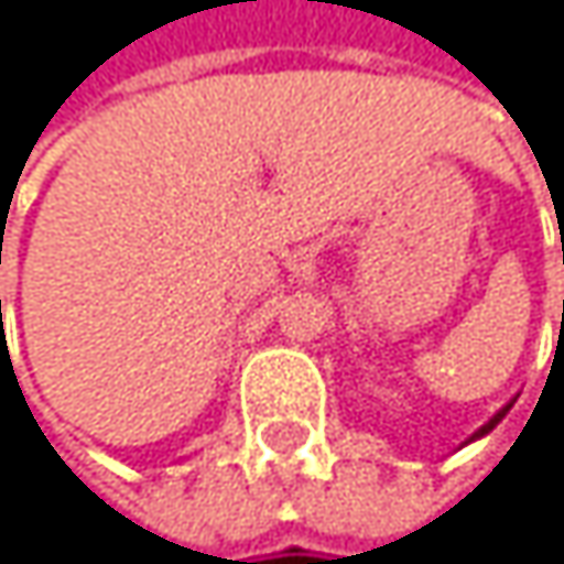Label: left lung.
Wrapping results in <instances>:
<instances>
[{"label":"left lung","mask_w":564,"mask_h":564,"mask_svg":"<svg viewBox=\"0 0 564 564\" xmlns=\"http://www.w3.org/2000/svg\"><path fill=\"white\" fill-rule=\"evenodd\" d=\"M505 411H508V408H501V411H498V414H495V417H491V421H488V424H485V427H481V431H478L475 437H481V434H488V431H491V427H495V424H498V421L505 417Z\"/></svg>","instance_id":"left-lung-1"}]
</instances>
